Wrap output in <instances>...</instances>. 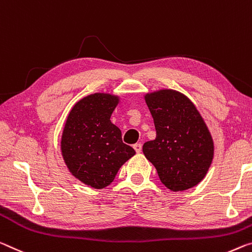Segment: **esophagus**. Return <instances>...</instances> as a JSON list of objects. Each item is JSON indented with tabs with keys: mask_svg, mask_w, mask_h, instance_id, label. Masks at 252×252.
<instances>
[{
	"mask_svg": "<svg viewBox=\"0 0 252 252\" xmlns=\"http://www.w3.org/2000/svg\"><path fill=\"white\" fill-rule=\"evenodd\" d=\"M133 148H134L135 153H137V154H140L141 153V150H142L141 143H135V145H133Z\"/></svg>",
	"mask_w": 252,
	"mask_h": 252,
	"instance_id": "34e87169",
	"label": "esophagus"
}]
</instances>
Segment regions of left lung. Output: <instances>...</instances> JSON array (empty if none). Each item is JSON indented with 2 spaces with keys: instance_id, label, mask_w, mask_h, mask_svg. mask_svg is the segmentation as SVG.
Returning a JSON list of instances; mask_svg holds the SVG:
<instances>
[{
  "instance_id": "left-lung-1",
  "label": "left lung",
  "mask_w": 252,
  "mask_h": 252,
  "mask_svg": "<svg viewBox=\"0 0 252 252\" xmlns=\"http://www.w3.org/2000/svg\"><path fill=\"white\" fill-rule=\"evenodd\" d=\"M153 115L155 140L142 147L167 189L186 190L206 176L214 156V142L194 103L176 90L162 89L143 95Z\"/></svg>"
}]
</instances>
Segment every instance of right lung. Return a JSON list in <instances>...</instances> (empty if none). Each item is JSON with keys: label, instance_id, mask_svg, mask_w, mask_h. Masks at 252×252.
Returning a JSON list of instances; mask_svg holds the SVG:
<instances>
[{"label": "right lung", "instance_id": "add662e5", "mask_svg": "<svg viewBox=\"0 0 252 252\" xmlns=\"http://www.w3.org/2000/svg\"><path fill=\"white\" fill-rule=\"evenodd\" d=\"M120 101L119 95L111 93L84 96L71 107L63 126V162L75 178L96 189L109 186L123 163L135 155L110 120Z\"/></svg>", "mask_w": 252, "mask_h": 252}]
</instances>
